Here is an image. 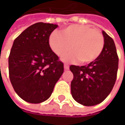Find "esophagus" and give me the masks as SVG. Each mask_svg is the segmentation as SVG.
<instances>
[{"label":"esophagus","instance_id":"esophagus-1","mask_svg":"<svg viewBox=\"0 0 125 125\" xmlns=\"http://www.w3.org/2000/svg\"><path fill=\"white\" fill-rule=\"evenodd\" d=\"M69 69V66L68 64L65 63V64H64V69H65V70H68Z\"/></svg>","mask_w":125,"mask_h":125}]
</instances>
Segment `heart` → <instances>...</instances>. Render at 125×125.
Segmentation results:
<instances>
[{"label": "heart", "mask_w": 125, "mask_h": 125, "mask_svg": "<svg viewBox=\"0 0 125 125\" xmlns=\"http://www.w3.org/2000/svg\"><path fill=\"white\" fill-rule=\"evenodd\" d=\"M53 51L68 62L79 60L81 63H89L96 60L104 48V37L94 28L82 24H74L64 29L62 34L54 32L49 39Z\"/></svg>", "instance_id": "1"}]
</instances>
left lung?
<instances>
[{
	"mask_svg": "<svg viewBox=\"0 0 125 125\" xmlns=\"http://www.w3.org/2000/svg\"><path fill=\"white\" fill-rule=\"evenodd\" d=\"M105 44L100 56L85 66L71 65L74 78L71 83L73 98L79 104L95 106L104 101L112 90L118 70L119 58L113 39L102 32Z\"/></svg>",
	"mask_w": 125,
	"mask_h": 125,
	"instance_id": "obj_1",
	"label": "left lung"
}]
</instances>
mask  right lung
<instances>
[{"mask_svg":"<svg viewBox=\"0 0 125 125\" xmlns=\"http://www.w3.org/2000/svg\"><path fill=\"white\" fill-rule=\"evenodd\" d=\"M57 24L38 22L13 41L9 56V78L17 95L31 104L50 98L63 72V63L53 52L49 38Z\"/></svg>","mask_w":125,"mask_h":125,"instance_id":"1","label":"right lung"}]
</instances>
